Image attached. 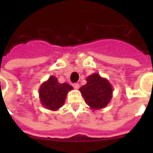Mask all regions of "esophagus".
<instances>
[{
  "mask_svg": "<svg viewBox=\"0 0 153 153\" xmlns=\"http://www.w3.org/2000/svg\"><path fill=\"white\" fill-rule=\"evenodd\" d=\"M73 86H74V89H76V90H77V89L79 88V83H74V84H73Z\"/></svg>",
  "mask_w": 153,
  "mask_h": 153,
  "instance_id": "esophagus-1",
  "label": "esophagus"
}]
</instances>
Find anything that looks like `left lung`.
Masks as SVG:
<instances>
[{
	"label": "left lung",
	"instance_id": "1",
	"mask_svg": "<svg viewBox=\"0 0 153 153\" xmlns=\"http://www.w3.org/2000/svg\"><path fill=\"white\" fill-rule=\"evenodd\" d=\"M86 103L93 109L106 107L113 97V87L109 81L100 74H93L86 78V84L79 88Z\"/></svg>",
	"mask_w": 153,
	"mask_h": 153
}]
</instances>
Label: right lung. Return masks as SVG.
<instances>
[{
	"label": "right lung",
	"instance_id": "right-lung-1",
	"mask_svg": "<svg viewBox=\"0 0 153 153\" xmlns=\"http://www.w3.org/2000/svg\"><path fill=\"white\" fill-rule=\"evenodd\" d=\"M74 89L67 83H60L54 76L42 83L39 89L40 103L46 109L56 111L63 106L69 91Z\"/></svg>",
	"mask_w": 153,
	"mask_h": 153
}]
</instances>
